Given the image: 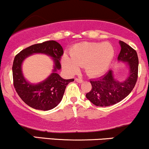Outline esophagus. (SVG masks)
Instances as JSON below:
<instances>
[{
	"label": "esophagus",
	"mask_w": 149,
	"mask_h": 149,
	"mask_svg": "<svg viewBox=\"0 0 149 149\" xmlns=\"http://www.w3.org/2000/svg\"><path fill=\"white\" fill-rule=\"evenodd\" d=\"M75 80H76V81H77V82L80 83H82L83 81V80L81 78H76V79H75Z\"/></svg>",
	"instance_id": "obj_1"
}]
</instances>
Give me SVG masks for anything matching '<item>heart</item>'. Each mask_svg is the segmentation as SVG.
<instances>
[{"instance_id":"1","label":"heart","mask_w":149,"mask_h":149,"mask_svg":"<svg viewBox=\"0 0 149 149\" xmlns=\"http://www.w3.org/2000/svg\"><path fill=\"white\" fill-rule=\"evenodd\" d=\"M69 58H62V65L68 73L73 74L78 66H84L86 73L91 77L102 76L107 70L114 55L113 47L108 42H82L72 47Z\"/></svg>"}]
</instances>
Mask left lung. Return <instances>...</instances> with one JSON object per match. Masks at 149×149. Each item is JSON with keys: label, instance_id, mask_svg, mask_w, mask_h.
Masks as SVG:
<instances>
[{"label": "left lung", "instance_id": "1", "mask_svg": "<svg viewBox=\"0 0 149 149\" xmlns=\"http://www.w3.org/2000/svg\"><path fill=\"white\" fill-rule=\"evenodd\" d=\"M120 45L121 50L117 59L128 63L129 76L125 81H118L109 70L103 76L90 81L92 88L86 96L96 106L107 107L120 102L132 92L137 81L139 58L136 52L122 41H120Z\"/></svg>", "mask_w": 149, "mask_h": 149}]
</instances>
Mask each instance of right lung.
Masks as SVG:
<instances>
[{
    "label": "right lung",
    "instance_id": "right-lung-1",
    "mask_svg": "<svg viewBox=\"0 0 149 149\" xmlns=\"http://www.w3.org/2000/svg\"><path fill=\"white\" fill-rule=\"evenodd\" d=\"M35 53L49 55L54 58L55 66L53 73L45 81L34 85L24 78L21 65L24 58ZM63 54L61 45L56 41L49 40L30 46L15 57L12 68L15 89L19 97L29 107L44 111L54 108L61 101L67 85L74 81L73 78L63 79L56 72L61 68L60 59Z\"/></svg>",
    "mask_w": 149,
    "mask_h": 149
}]
</instances>
